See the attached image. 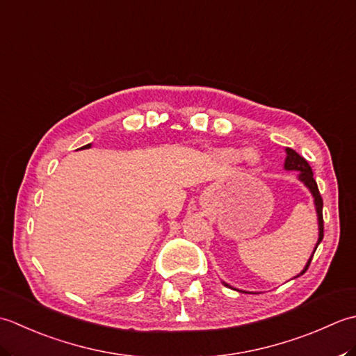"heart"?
Returning a JSON list of instances; mask_svg holds the SVG:
<instances>
[{"mask_svg":"<svg viewBox=\"0 0 356 356\" xmlns=\"http://www.w3.org/2000/svg\"><path fill=\"white\" fill-rule=\"evenodd\" d=\"M220 158L224 159L226 163H238L244 158V152L241 149H235V147H229V149H222L220 150ZM248 161L250 164L257 163V156L253 154H248Z\"/></svg>","mask_w":356,"mask_h":356,"instance_id":"1","label":"heart"}]
</instances>
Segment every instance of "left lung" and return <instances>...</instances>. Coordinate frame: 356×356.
<instances>
[{
  "label": "left lung",
  "instance_id": "left-lung-1",
  "mask_svg": "<svg viewBox=\"0 0 356 356\" xmlns=\"http://www.w3.org/2000/svg\"><path fill=\"white\" fill-rule=\"evenodd\" d=\"M286 152H287V158H286L284 168L287 170H298L300 172V179L310 188V192H312V195H314V198H315V206H316V213H318V224H320V238H318V243H316V248H318V244L321 243V239L324 236L323 198H321V193H320V191H318V184H316V181L314 178V172H312V168H310L306 159H304L300 154H296L293 149H286ZM315 250H314V253H315ZM312 258H314V255L310 257L309 263L306 266V269H304V272H306L307 267L310 266Z\"/></svg>",
  "mask_w": 356,
  "mask_h": 356
}]
</instances>
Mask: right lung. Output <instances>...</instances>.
Wrapping results in <instances>:
<instances>
[{
  "instance_id": "obj_1",
  "label": "right lung",
  "mask_w": 356,
  "mask_h": 356,
  "mask_svg": "<svg viewBox=\"0 0 356 356\" xmlns=\"http://www.w3.org/2000/svg\"><path fill=\"white\" fill-rule=\"evenodd\" d=\"M90 147V144H87V146H84V147H81V149H89Z\"/></svg>"
}]
</instances>
